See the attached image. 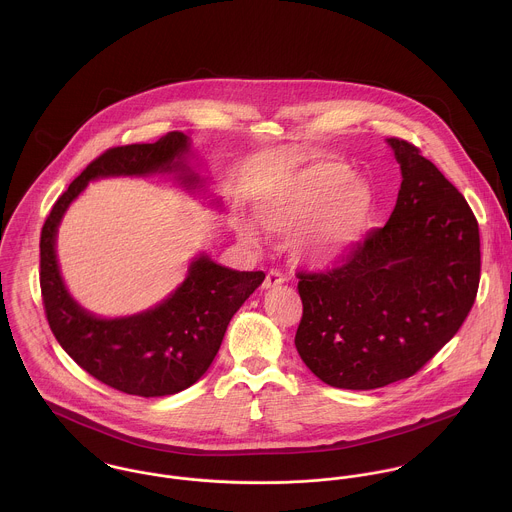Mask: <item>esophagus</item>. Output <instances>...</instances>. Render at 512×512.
Returning a JSON list of instances; mask_svg holds the SVG:
<instances>
[{
    "label": "esophagus",
    "instance_id": "34e87169",
    "mask_svg": "<svg viewBox=\"0 0 512 512\" xmlns=\"http://www.w3.org/2000/svg\"><path fill=\"white\" fill-rule=\"evenodd\" d=\"M286 282V276L278 270V268H272L268 274H266V280H264V288L270 290V288H276V286H282Z\"/></svg>",
    "mask_w": 512,
    "mask_h": 512
}]
</instances>
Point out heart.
Masks as SVG:
<instances>
[{
	"label": "heart",
	"mask_w": 512,
	"mask_h": 512,
	"mask_svg": "<svg viewBox=\"0 0 512 512\" xmlns=\"http://www.w3.org/2000/svg\"><path fill=\"white\" fill-rule=\"evenodd\" d=\"M370 213L366 183L351 179L339 163H321L299 175L292 187L256 207V219L272 234L288 236L311 223L299 242L303 256L327 264L341 258L361 236ZM244 238L256 242L252 226L242 228Z\"/></svg>",
	"instance_id": "1"
}]
</instances>
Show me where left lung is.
Wrapping results in <instances>:
<instances>
[{"instance_id": "8db88e82", "label": "left lung", "mask_w": 512, "mask_h": 512, "mask_svg": "<svg viewBox=\"0 0 512 512\" xmlns=\"http://www.w3.org/2000/svg\"><path fill=\"white\" fill-rule=\"evenodd\" d=\"M402 185L343 264L299 272L295 349L325 384L372 390L416 374L459 331L481 278L479 224L420 147L390 138Z\"/></svg>"}]
</instances>
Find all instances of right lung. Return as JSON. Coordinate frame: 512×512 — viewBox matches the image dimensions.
<instances>
[{
	"instance_id": "1",
	"label": "right lung",
	"mask_w": 512,
	"mask_h": 512,
	"mask_svg": "<svg viewBox=\"0 0 512 512\" xmlns=\"http://www.w3.org/2000/svg\"><path fill=\"white\" fill-rule=\"evenodd\" d=\"M187 151L189 140L181 132H169L155 144L106 149L57 199L41 230L39 282L55 339L96 380L144 398L177 394L207 372L232 315L266 274L230 270L201 254L189 266L185 282L153 309L122 319H100L84 311L67 292L55 238L65 211L92 179L181 171V181L197 187L199 177L187 173L183 165Z\"/></svg>"
}]
</instances>
